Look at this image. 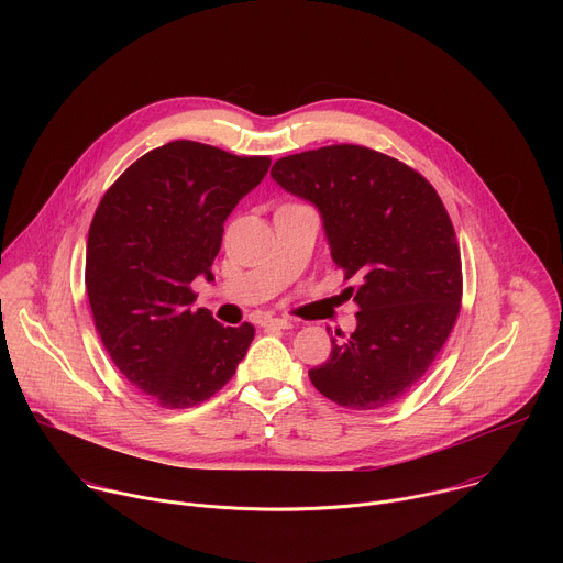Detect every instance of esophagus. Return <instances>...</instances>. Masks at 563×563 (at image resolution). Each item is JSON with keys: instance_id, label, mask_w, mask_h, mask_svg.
I'll list each match as a JSON object with an SVG mask.
<instances>
[{"instance_id": "esophagus-1", "label": "esophagus", "mask_w": 563, "mask_h": 563, "mask_svg": "<svg viewBox=\"0 0 563 563\" xmlns=\"http://www.w3.org/2000/svg\"><path fill=\"white\" fill-rule=\"evenodd\" d=\"M296 323L291 318H265L263 320V328H269V330H291Z\"/></svg>"}]
</instances>
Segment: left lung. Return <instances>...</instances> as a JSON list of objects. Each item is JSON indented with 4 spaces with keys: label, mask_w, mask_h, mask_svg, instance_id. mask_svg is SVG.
I'll return each instance as SVG.
<instances>
[{
    "label": "left lung",
    "mask_w": 563,
    "mask_h": 563,
    "mask_svg": "<svg viewBox=\"0 0 563 563\" xmlns=\"http://www.w3.org/2000/svg\"><path fill=\"white\" fill-rule=\"evenodd\" d=\"M272 176L318 207L332 261L345 280H363L347 287L356 330L336 332L309 380L343 408L394 404L430 369L461 311V252L443 200L419 172L361 144L285 155Z\"/></svg>",
    "instance_id": "obj_1"
}]
</instances>
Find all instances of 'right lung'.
Here are the masks:
<instances>
[{"instance_id": "right-lung-1", "label": "right lung", "mask_w": 563, "mask_h": 563, "mask_svg": "<svg viewBox=\"0 0 563 563\" xmlns=\"http://www.w3.org/2000/svg\"><path fill=\"white\" fill-rule=\"evenodd\" d=\"M269 165L174 140L137 157L96 209L85 269L93 323L115 367L159 408L205 404L254 341L252 323L222 328L194 311L191 283L213 280L224 220Z\"/></svg>"}]
</instances>
